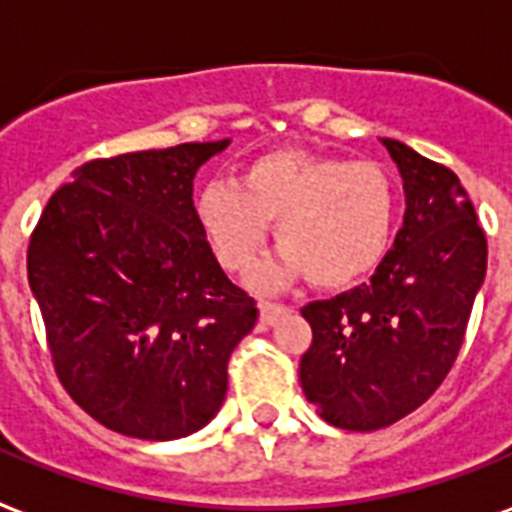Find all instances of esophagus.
Masks as SVG:
<instances>
[{
  "mask_svg": "<svg viewBox=\"0 0 512 512\" xmlns=\"http://www.w3.org/2000/svg\"><path fill=\"white\" fill-rule=\"evenodd\" d=\"M282 314H285V306L263 301V304H260V325H274Z\"/></svg>",
  "mask_w": 512,
  "mask_h": 512,
  "instance_id": "1",
  "label": "esophagus"
}]
</instances>
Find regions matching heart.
<instances>
[{
  "label": "heart",
  "instance_id": "obj_1",
  "mask_svg": "<svg viewBox=\"0 0 512 512\" xmlns=\"http://www.w3.org/2000/svg\"><path fill=\"white\" fill-rule=\"evenodd\" d=\"M195 219L227 274H249L268 244V225H276L285 255L255 276L257 287L309 276L320 290H350L391 249L396 187L374 162L287 146L241 165L236 187L206 184Z\"/></svg>",
  "mask_w": 512,
  "mask_h": 512
}]
</instances>
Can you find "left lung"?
I'll list each match as a JSON object with an SVG mask.
<instances>
[{"mask_svg": "<svg viewBox=\"0 0 512 512\" xmlns=\"http://www.w3.org/2000/svg\"><path fill=\"white\" fill-rule=\"evenodd\" d=\"M404 181V225L372 282L301 309L312 347L301 388L320 418L385 429L448 377L486 279V233L450 168L382 138Z\"/></svg>", "mask_w": 512, "mask_h": 512, "instance_id": "left-lung-1", "label": "left lung"}]
</instances>
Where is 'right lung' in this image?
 I'll list each match as a JSON object with an SVG mask.
<instances>
[{"mask_svg": "<svg viewBox=\"0 0 512 512\" xmlns=\"http://www.w3.org/2000/svg\"><path fill=\"white\" fill-rule=\"evenodd\" d=\"M230 140L92 160L56 189L26 252L54 369L102 426L179 439L227 393V361L255 328L195 219L192 181Z\"/></svg>", "mask_w": 512, "mask_h": 512, "instance_id": "right-lung-1", "label": "right lung"}]
</instances>
